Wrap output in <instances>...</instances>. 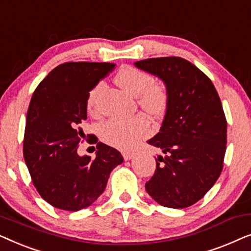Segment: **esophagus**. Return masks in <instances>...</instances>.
Returning <instances> with one entry per match:
<instances>
[{"label": "esophagus", "mask_w": 251, "mask_h": 251, "mask_svg": "<svg viewBox=\"0 0 251 251\" xmlns=\"http://www.w3.org/2000/svg\"><path fill=\"white\" fill-rule=\"evenodd\" d=\"M133 154H135L133 152H123L122 153L123 159H125V160H130L133 156Z\"/></svg>", "instance_id": "34e87169"}]
</instances>
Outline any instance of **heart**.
Returning a JSON list of instances; mask_svg holds the SVG:
<instances>
[{
    "mask_svg": "<svg viewBox=\"0 0 251 251\" xmlns=\"http://www.w3.org/2000/svg\"><path fill=\"white\" fill-rule=\"evenodd\" d=\"M115 83L130 95L137 97L138 105L151 116H162L167 112L170 101L168 87L142 68L126 66L115 75ZM102 89V83L96 84L88 96V109L97 111V97ZM149 129V121L143 115L131 118H112L102 123L100 137L106 144L120 150H129L144 137Z\"/></svg>",
    "mask_w": 251,
    "mask_h": 251,
    "instance_id": "1",
    "label": "heart"
}]
</instances>
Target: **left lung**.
<instances>
[{"label":"left lung","mask_w":251,"mask_h":251,"mask_svg":"<svg viewBox=\"0 0 251 251\" xmlns=\"http://www.w3.org/2000/svg\"><path fill=\"white\" fill-rule=\"evenodd\" d=\"M135 65L162 78L170 94L160 132L149 140L162 154L145 188L164 207H190L223 170L227 122L221 98L210 78L184 58H150Z\"/></svg>","instance_id":"8db88e82"}]
</instances>
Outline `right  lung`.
Listing matches in <instances>:
<instances>
[{
    "label": "right lung",
    "mask_w": 251,
    "mask_h": 251,
    "mask_svg": "<svg viewBox=\"0 0 251 251\" xmlns=\"http://www.w3.org/2000/svg\"><path fill=\"white\" fill-rule=\"evenodd\" d=\"M115 64L68 61L53 68L30 99L24 135V159L39 194L67 211L87 208L104 192L109 174L123 162L118 150L97 143L96 157L78 156L83 143L89 92Z\"/></svg>",
    "instance_id": "right-lung-1"
}]
</instances>
